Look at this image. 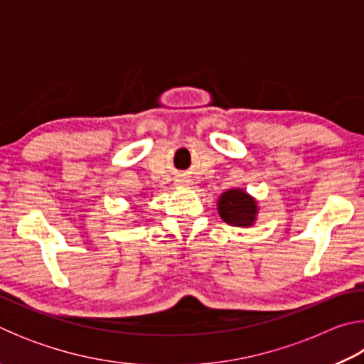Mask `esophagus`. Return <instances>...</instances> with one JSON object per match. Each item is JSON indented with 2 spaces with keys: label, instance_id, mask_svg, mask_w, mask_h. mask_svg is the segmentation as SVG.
Masks as SVG:
<instances>
[{
  "label": "esophagus",
  "instance_id": "esophagus-1",
  "mask_svg": "<svg viewBox=\"0 0 364 364\" xmlns=\"http://www.w3.org/2000/svg\"><path fill=\"white\" fill-rule=\"evenodd\" d=\"M181 183H188V181H181Z\"/></svg>",
  "mask_w": 364,
  "mask_h": 364
}]
</instances>
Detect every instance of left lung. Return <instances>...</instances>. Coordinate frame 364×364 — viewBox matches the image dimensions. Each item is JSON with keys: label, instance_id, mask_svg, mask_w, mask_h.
<instances>
[{"label": "left lung", "instance_id": "obj_1", "mask_svg": "<svg viewBox=\"0 0 364 364\" xmlns=\"http://www.w3.org/2000/svg\"><path fill=\"white\" fill-rule=\"evenodd\" d=\"M217 208L221 220L228 225L249 228L257 221L258 204L255 197H252L247 191L241 188H232L225 191L218 197Z\"/></svg>", "mask_w": 364, "mask_h": 364}]
</instances>
